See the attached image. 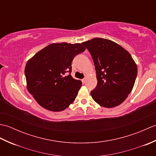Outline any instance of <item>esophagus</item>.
I'll list each match as a JSON object with an SVG mask.
<instances>
[{
	"label": "esophagus",
	"instance_id": "34e87169",
	"mask_svg": "<svg viewBox=\"0 0 156 156\" xmlns=\"http://www.w3.org/2000/svg\"><path fill=\"white\" fill-rule=\"evenodd\" d=\"M86 80H87V79H86V78H83V79H82V83H83V84H84V83H85V82H86Z\"/></svg>",
	"mask_w": 156,
	"mask_h": 156
}]
</instances>
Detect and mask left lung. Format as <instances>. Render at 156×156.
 Here are the masks:
<instances>
[{
  "label": "left lung",
  "instance_id": "1",
  "mask_svg": "<svg viewBox=\"0 0 156 156\" xmlns=\"http://www.w3.org/2000/svg\"><path fill=\"white\" fill-rule=\"evenodd\" d=\"M93 59L97 85L90 94L101 107L113 108L130 94L137 74V67L131 54L120 45L103 38L82 43Z\"/></svg>",
  "mask_w": 156,
  "mask_h": 156
}]
</instances>
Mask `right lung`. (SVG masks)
Listing matches in <instances>:
<instances>
[{
	"label": "right lung",
	"mask_w": 156,
	"mask_h": 156,
	"mask_svg": "<svg viewBox=\"0 0 156 156\" xmlns=\"http://www.w3.org/2000/svg\"><path fill=\"white\" fill-rule=\"evenodd\" d=\"M85 49L80 44L54 43L29 59L25 68L27 88L39 105L59 112L74 101L82 82L70 75L72 62Z\"/></svg>",
	"instance_id": "add662e5"
}]
</instances>
